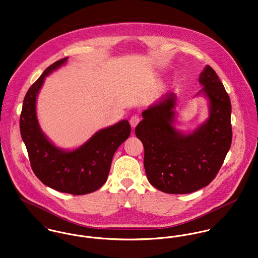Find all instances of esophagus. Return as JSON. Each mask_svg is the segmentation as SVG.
<instances>
[{"instance_id": "1", "label": "esophagus", "mask_w": 258, "mask_h": 258, "mask_svg": "<svg viewBox=\"0 0 258 258\" xmlns=\"http://www.w3.org/2000/svg\"><path fill=\"white\" fill-rule=\"evenodd\" d=\"M139 121H140V118H139V116H137V115L133 116L131 119H130V123H131L133 128H135L139 124Z\"/></svg>"}]
</instances>
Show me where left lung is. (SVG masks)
I'll return each instance as SVG.
<instances>
[{
	"mask_svg": "<svg viewBox=\"0 0 258 258\" xmlns=\"http://www.w3.org/2000/svg\"><path fill=\"white\" fill-rule=\"evenodd\" d=\"M197 96L207 100L208 118L192 132L175 125L178 97L169 93L142 112L136 136L144 147V169L149 182L172 195L197 191L208 185L232 143V106L223 83L210 66L200 73Z\"/></svg>",
	"mask_w": 258,
	"mask_h": 258,
	"instance_id": "8db88e82",
	"label": "left lung"
}]
</instances>
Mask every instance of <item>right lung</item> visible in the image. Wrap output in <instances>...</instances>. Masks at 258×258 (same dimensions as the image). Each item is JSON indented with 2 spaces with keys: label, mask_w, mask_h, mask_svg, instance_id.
<instances>
[{
  "label": "right lung",
  "mask_w": 258,
  "mask_h": 258,
  "mask_svg": "<svg viewBox=\"0 0 258 258\" xmlns=\"http://www.w3.org/2000/svg\"><path fill=\"white\" fill-rule=\"evenodd\" d=\"M62 58L48 67L28 89L20 114V135L26 146L31 168L47 186L59 192L82 196L93 192L107 180L112 159L119 145L131 135L127 119L96 132L75 149L55 145L42 132L36 102L46 77L66 64Z\"/></svg>",
  "instance_id": "1"
}]
</instances>
